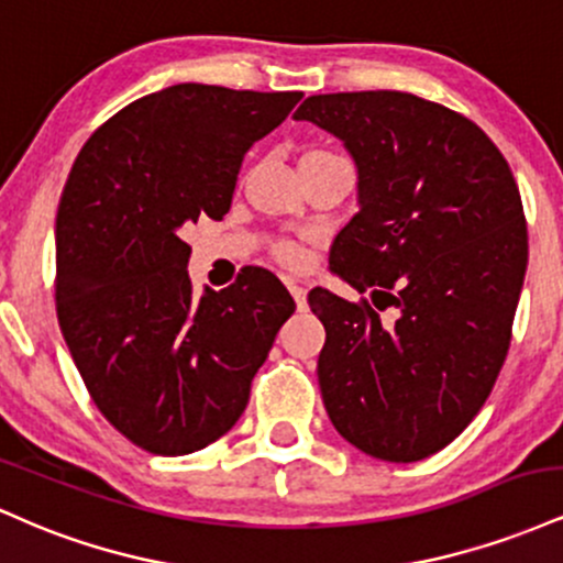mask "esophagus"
Returning <instances> with one entry per match:
<instances>
[{"label": "esophagus", "mask_w": 563, "mask_h": 563, "mask_svg": "<svg viewBox=\"0 0 563 563\" xmlns=\"http://www.w3.org/2000/svg\"><path fill=\"white\" fill-rule=\"evenodd\" d=\"M288 288H290V296L296 299V307H299V309L307 307V288H303L301 283H296V280H288Z\"/></svg>", "instance_id": "34e87169"}]
</instances>
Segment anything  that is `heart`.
I'll use <instances>...</instances> for the list:
<instances>
[{
	"label": "heart",
	"mask_w": 563,
	"mask_h": 563,
	"mask_svg": "<svg viewBox=\"0 0 563 563\" xmlns=\"http://www.w3.org/2000/svg\"><path fill=\"white\" fill-rule=\"evenodd\" d=\"M283 260L296 262V260H299V249H294V245H286V249H283Z\"/></svg>",
	"instance_id": "heart-1"
}]
</instances>
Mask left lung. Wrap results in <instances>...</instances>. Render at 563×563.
Returning a JSON list of instances; mask_svg holds the SVG:
<instances>
[{
    "label": "left lung",
    "instance_id": "1",
    "mask_svg": "<svg viewBox=\"0 0 563 563\" xmlns=\"http://www.w3.org/2000/svg\"><path fill=\"white\" fill-rule=\"evenodd\" d=\"M294 119L357 166L331 273L373 299L309 290L328 418L365 455L423 461L474 421L508 354L529 256L519 187L474 121L410 92L312 95Z\"/></svg>",
    "mask_w": 563,
    "mask_h": 563
}]
</instances>
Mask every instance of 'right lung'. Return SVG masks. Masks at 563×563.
Segmentation results:
<instances>
[{"instance_id":"1","label":"right lung","mask_w":563,"mask_h":563,"mask_svg":"<svg viewBox=\"0 0 563 563\" xmlns=\"http://www.w3.org/2000/svg\"><path fill=\"white\" fill-rule=\"evenodd\" d=\"M301 92L174 84L108 119L55 219L57 320L95 405L129 442L187 455L228 434L296 303L269 269L192 294L198 217L230 211L243 156Z\"/></svg>"}]
</instances>
